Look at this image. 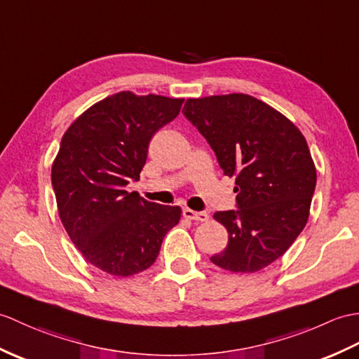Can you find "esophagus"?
Wrapping results in <instances>:
<instances>
[{"label":"esophagus","instance_id":"obj_1","mask_svg":"<svg viewBox=\"0 0 359 359\" xmlns=\"http://www.w3.org/2000/svg\"><path fill=\"white\" fill-rule=\"evenodd\" d=\"M183 215H185V219L194 220V222H208V219H210V215L206 212H197V211L189 210V208L183 210Z\"/></svg>","mask_w":359,"mask_h":359}]
</instances>
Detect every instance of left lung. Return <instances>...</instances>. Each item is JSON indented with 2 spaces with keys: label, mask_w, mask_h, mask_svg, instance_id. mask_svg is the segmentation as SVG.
Returning a JSON list of instances; mask_svg holds the SVG:
<instances>
[{
  "label": "left lung",
  "mask_w": 359,
  "mask_h": 359,
  "mask_svg": "<svg viewBox=\"0 0 359 359\" xmlns=\"http://www.w3.org/2000/svg\"><path fill=\"white\" fill-rule=\"evenodd\" d=\"M182 111L210 142L224 176L236 177L238 210L214 214L228 231V245L211 262L237 273L264 269L309 219L316 168L303 133L243 93L189 97Z\"/></svg>",
  "instance_id": "left-lung-1"
}]
</instances>
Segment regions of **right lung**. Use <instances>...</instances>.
I'll list each match as a JSON object with an SVG mask.
<instances>
[{"instance_id": "1", "label": "right lung", "mask_w": 359, "mask_h": 359, "mask_svg": "<svg viewBox=\"0 0 359 359\" xmlns=\"http://www.w3.org/2000/svg\"><path fill=\"white\" fill-rule=\"evenodd\" d=\"M185 99L119 91L91 105L64 133L52 165L57 212L67 234L95 268L130 277L151 266L180 206L128 193L147 162L149 140Z\"/></svg>"}]
</instances>
